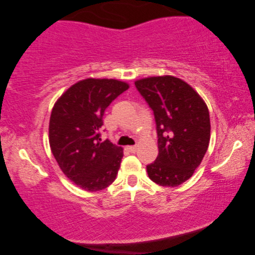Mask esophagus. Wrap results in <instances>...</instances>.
I'll return each mask as SVG.
<instances>
[{
    "label": "esophagus",
    "mask_w": 255,
    "mask_h": 255,
    "mask_svg": "<svg viewBox=\"0 0 255 255\" xmlns=\"http://www.w3.org/2000/svg\"><path fill=\"white\" fill-rule=\"evenodd\" d=\"M128 150L132 153H134L136 151V145H128Z\"/></svg>",
    "instance_id": "obj_1"
}]
</instances>
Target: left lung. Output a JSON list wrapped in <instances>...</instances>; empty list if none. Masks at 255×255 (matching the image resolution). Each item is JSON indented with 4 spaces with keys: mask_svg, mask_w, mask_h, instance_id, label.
I'll list each match as a JSON object with an SVG mask.
<instances>
[{
    "mask_svg": "<svg viewBox=\"0 0 255 255\" xmlns=\"http://www.w3.org/2000/svg\"><path fill=\"white\" fill-rule=\"evenodd\" d=\"M155 115L158 156L147 166L148 176L161 186L187 181L201 164L210 141L206 103L190 85L172 76L134 82Z\"/></svg>",
    "mask_w": 255,
    "mask_h": 255,
    "instance_id": "1",
    "label": "left lung"
}]
</instances>
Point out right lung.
<instances>
[{
	"instance_id": "1",
	"label": "right lung",
	"mask_w": 255,
	"mask_h": 255,
	"mask_svg": "<svg viewBox=\"0 0 255 255\" xmlns=\"http://www.w3.org/2000/svg\"><path fill=\"white\" fill-rule=\"evenodd\" d=\"M128 89L114 79H86L58 98L49 119V145L62 172L79 187L96 192L115 181L123 149L102 142L106 108Z\"/></svg>"
}]
</instances>
